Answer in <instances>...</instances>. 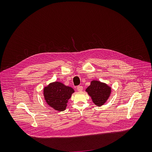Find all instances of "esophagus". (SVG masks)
<instances>
[{"label":"esophagus","instance_id":"esophagus-1","mask_svg":"<svg viewBox=\"0 0 152 152\" xmlns=\"http://www.w3.org/2000/svg\"><path fill=\"white\" fill-rule=\"evenodd\" d=\"M77 89L78 91H82L83 89V87L81 86H78L77 87Z\"/></svg>","mask_w":152,"mask_h":152}]
</instances>
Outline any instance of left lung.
Masks as SVG:
<instances>
[{
  "label": "left lung",
  "instance_id": "8db88e82",
  "mask_svg": "<svg viewBox=\"0 0 152 152\" xmlns=\"http://www.w3.org/2000/svg\"><path fill=\"white\" fill-rule=\"evenodd\" d=\"M86 91L91 97L93 102L97 106L100 107L108 100L111 88L105 83L98 81H92L91 85L86 89Z\"/></svg>",
  "mask_w": 152,
  "mask_h": 152
}]
</instances>
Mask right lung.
Masks as SVG:
<instances>
[{"instance_id": "1", "label": "right lung", "mask_w": 152, "mask_h": 152, "mask_svg": "<svg viewBox=\"0 0 152 152\" xmlns=\"http://www.w3.org/2000/svg\"><path fill=\"white\" fill-rule=\"evenodd\" d=\"M74 92L71 87L65 86L60 82L51 83L44 89L45 102L49 106L58 111L65 110L68 101Z\"/></svg>"}]
</instances>
